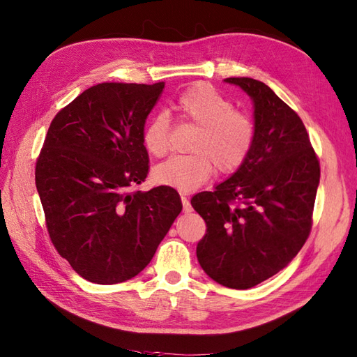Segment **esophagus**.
I'll return each instance as SVG.
<instances>
[{
  "label": "esophagus",
  "instance_id": "1",
  "mask_svg": "<svg viewBox=\"0 0 357 357\" xmlns=\"http://www.w3.org/2000/svg\"><path fill=\"white\" fill-rule=\"evenodd\" d=\"M180 198H181V204H183V212H185V213H190V212H192V206H190L188 197L181 194Z\"/></svg>",
  "mask_w": 357,
  "mask_h": 357
}]
</instances>
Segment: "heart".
I'll return each mask as SVG.
<instances>
[{"instance_id": "heart-1", "label": "heart", "mask_w": 357, "mask_h": 357, "mask_svg": "<svg viewBox=\"0 0 357 357\" xmlns=\"http://www.w3.org/2000/svg\"><path fill=\"white\" fill-rule=\"evenodd\" d=\"M180 118L197 127L189 155H174L153 169L154 183L190 192L213 176L242 167L255 142V124L244 112L211 84L198 83L180 95L176 106ZM171 124L167 115L154 116L142 132V144L154 158L169 149Z\"/></svg>"}]
</instances>
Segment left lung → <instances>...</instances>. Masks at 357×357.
<instances>
[{"label":"left lung","instance_id":"left-lung-1","mask_svg":"<svg viewBox=\"0 0 357 357\" xmlns=\"http://www.w3.org/2000/svg\"><path fill=\"white\" fill-rule=\"evenodd\" d=\"M224 82L253 100L255 142L236 172L190 204L207 227L197 245L204 273L248 289L282 271L309 238L319 162L303 121L271 88L248 77Z\"/></svg>","mask_w":357,"mask_h":357}]
</instances>
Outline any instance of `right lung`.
<instances>
[{
	"label": "right lung",
	"mask_w": 357,
	"mask_h": 357,
	"mask_svg": "<svg viewBox=\"0 0 357 357\" xmlns=\"http://www.w3.org/2000/svg\"><path fill=\"white\" fill-rule=\"evenodd\" d=\"M163 88L100 83L51 121L36 188L51 242L92 283L141 273L183 207L168 186L132 192L149 174L142 132Z\"/></svg>",
	"instance_id": "1"
}]
</instances>
